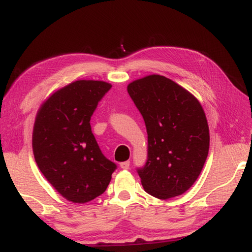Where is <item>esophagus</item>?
Segmentation results:
<instances>
[{
    "mask_svg": "<svg viewBox=\"0 0 252 252\" xmlns=\"http://www.w3.org/2000/svg\"><path fill=\"white\" fill-rule=\"evenodd\" d=\"M120 167L122 169H128V167H130V160H126V162L120 163Z\"/></svg>",
    "mask_w": 252,
    "mask_h": 252,
    "instance_id": "34e87169",
    "label": "esophagus"
}]
</instances>
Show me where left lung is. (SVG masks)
Returning a JSON list of instances; mask_svg holds the SVG:
<instances>
[{
  "mask_svg": "<svg viewBox=\"0 0 252 252\" xmlns=\"http://www.w3.org/2000/svg\"><path fill=\"white\" fill-rule=\"evenodd\" d=\"M127 93L148 133L147 163L137 170L141 185L162 200L182 195L196 182L209 154L210 132L201 104L159 74L133 81Z\"/></svg>",
  "mask_w": 252,
  "mask_h": 252,
  "instance_id": "8db88e82",
  "label": "left lung"
}]
</instances>
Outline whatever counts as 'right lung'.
I'll return each mask as SVG.
<instances>
[{
  "instance_id": "add662e5",
  "label": "right lung",
  "mask_w": 252,
  "mask_h": 252,
  "mask_svg": "<svg viewBox=\"0 0 252 252\" xmlns=\"http://www.w3.org/2000/svg\"><path fill=\"white\" fill-rule=\"evenodd\" d=\"M111 87L104 81H74L51 94L36 115L32 145L38 168L73 203L102 195L116 169L102 154L90 126L98 102Z\"/></svg>"
}]
</instances>
